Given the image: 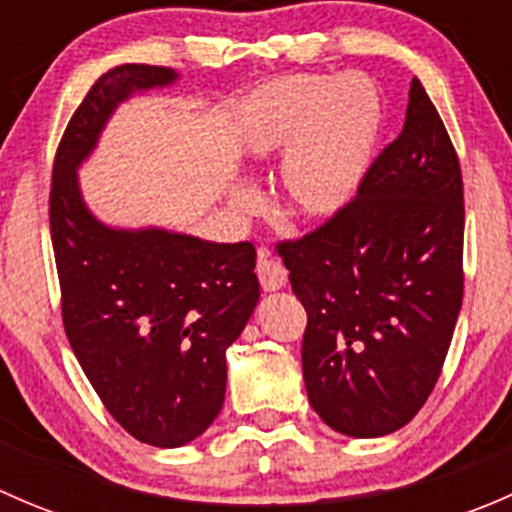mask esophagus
<instances>
[{
    "label": "esophagus",
    "instance_id": "1",
    "mask_svg": "<svg viewBox=\"0 0 512 512\" xmlns=\"http://www.w3.org/2000/svg\"><path fill=\"white\" fill-rule=\"evenodd\" d=\"M257 277H260V285L265 292H277V289H282L287 285L285 265L277 260H272L270 250H265V247L257 252Z\"/></svg>",
    "mask_w": 512,
    "mask_h": 512
}]
</instances>
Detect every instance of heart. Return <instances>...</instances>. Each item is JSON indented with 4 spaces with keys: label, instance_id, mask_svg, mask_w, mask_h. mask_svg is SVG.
<instances>
[{
    "label": "heart",
    "instance_id": "obj_1",
    "mask_svg": "<svg viewBox=\"0 0 512 512\" xmlns=\"http://www.w3.org/2000/svg\"><path fill=\"white\" fill-rule=\"evenodd\" d=\"M384 106L374 81L361 74H287L242 98L230 118V143L247 163L280 158L277 198L299 223L337 218L359 193ZM235 213H247L255 195L235 185L227 195Z\"/></svg>",
    "mask_w": 512,
    "mask_h": 512
}]
</instances>
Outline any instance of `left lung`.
<instances>
[{"label":"left lung","instance_id":"1","mask_svg":"<svg viewBox=\"0 0 512 512\" xmlns=\"http://www.w3.org/2000/svg\"><path fill=\"white\" fill-rule=\"evenodd\" d=\"M280 255L307 309L312 409L344 436L399 431L436 386L463 302L461 165L421 81L349 208Z\"/></svg>","mask_w":512,"mask_h":512}]
</instances>
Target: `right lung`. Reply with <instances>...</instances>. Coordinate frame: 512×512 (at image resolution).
<instances>
[{
    "mask_svg": "<svg viewBox=\"0 0 512 512\" xmlns=\"http://www.w3.org/2000/svg\"><path fill=\"white\" fill-rule=\"evenodd\" d=\"M178 81L165 66L123 64L71 116L51 175L49 223L61 314L98 399L133 438L195 441L225 401V352L260 299L255 247L165 227H111L86 205L79 168L123 101Z\"/></svg>",
    "mask_w": 512,
    "mask_h": 512,
    "instance_id": "obj_1",
    "label": "right lung"
}]
</instances>
